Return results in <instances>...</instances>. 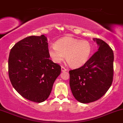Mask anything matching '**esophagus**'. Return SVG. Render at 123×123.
I'll return each instance as SVG.
<instances>
[{"label":"esophagus","mask_w":123,"mask_h":123,"mask_svg":"<svg viewBox=\"0 0 123 123\" xmlns=\"http://www.w3.org/2000/svg\"><path fill=\"white\" fill-rule=\"evenodd\" d=\"M61 71H62V72H65V71H67V69H66L65 67H62H62H61Z\"/></svg>","instance_id":"34e87169"}]
</instances>
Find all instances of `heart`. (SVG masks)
Wrapping results in <instances>:
<instances>
[{
	"label": "heart",
	"mask_w": 123,
	"mask_h": 123,
	"mask_svg": "<svg viewBox=\"0 0 123 123\" xmlns=\"http://www.w3.org/2000/svg\"><path fill=\"white\" fill-rule=\"evenodd\" d=\"M92 52V45L86 39L67 37L58 40L55 45L48 48V54L55 63H60L65 58L73 68L80 67L88 61Z\"/></svg>",
	"instance_id": "1"
}]
</instances>
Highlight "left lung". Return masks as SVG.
Segmentation results:
<instances>
[{"label":"left lung","mask_w":123,"mask_h":123,"mask_svg":"<svg viewBox=\"0 0 123 123\" xmlns=\"http://www.w3.org/2000/svg\"><path fill=\"white\" fill-rule=\"evenodd\" d=\"M98 46L86 63L69 71V85L75 98L81 103H89L101 98L113 80L114 54L106 42L93 38Z\"/></svg>","instance_id":"1"}]
</instances>
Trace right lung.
Instances as JSON below:
<instances>
[{"mask_svg":"<svg viewBox=\"0 0 123 123\" xmlns=\"http://www.w3.org/2000/svg\"><path fill=\"white\" fill-rule=\"evenodd\" d=\"M49 58L44 35L26 37L11 49L9 77L15 90L25 98L42 103L49 96L61 71V66Z\"/></svg>","mask_w":123,"mask_h":123,"instance_id":"add662e5","label":"right lung"}]
</instances>
